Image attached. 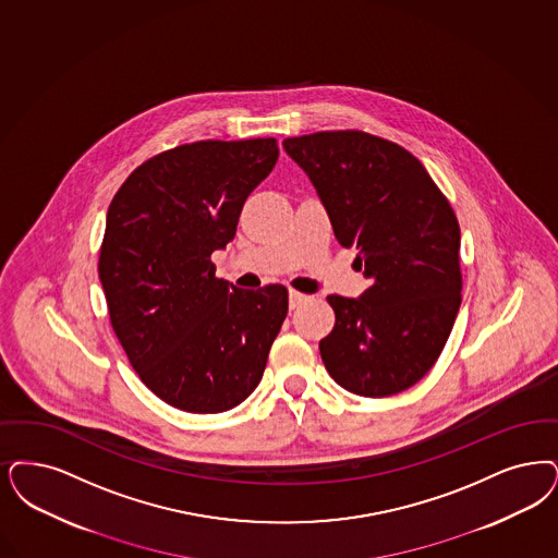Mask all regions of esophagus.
Segmentation results:
<instances>
[{
  "label": "esophagus",
  "mask_w": 558,
  "mask_h": 558,
  "mask_svg": "<svg viewBox=\"0 0 558 558\" xmlns=\"http://www.w3.org/2000/svg\"><path fill=\"white\" fill-rule=\"evenodd\" d=\"M290 299V310H296L303 301H307V294H303V292H299V290H290L289 292Z\"/></svg>",
  "instance_id": "esophagus-1"
}]
</instances>
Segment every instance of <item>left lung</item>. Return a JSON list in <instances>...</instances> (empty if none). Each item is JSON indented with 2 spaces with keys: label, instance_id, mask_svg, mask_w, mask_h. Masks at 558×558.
I'll return each instance as SVG.
<instances>
[{
  "label": "left lung",
  "instance_id": "1",
  "mask_svg": "<svg viewBox=\"0 0 558 558\" xmlns=\"http://www.w3.org/2000/svg\"><path fill=\"white\" fill-rule=\"evenodd\" d=\"M282 145L369 280L359 299L328 296L336 324L319 340L328 374L369 399L411 388L440 357L461 307V230L450 203L417 157L376 134L324 131Z\"/></svg>",
  "mask_w": 558,
  "mask_h": 558
}]
</instances>
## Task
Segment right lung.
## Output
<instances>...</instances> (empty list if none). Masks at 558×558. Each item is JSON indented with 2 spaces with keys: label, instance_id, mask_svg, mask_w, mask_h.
<instances>
[{
  "label": "right lung",
  "instance_id": "1",
  "mask_svg": "<svg viewBox=\"0 0 558 558\" xmlns=\"http://www.w3.org/2000/svg\"><path fill=\"white\" fill-rule=\"evenodd\" d=\"M276 138L197 141L143 161L113 195L99 280L113 332L143 384L189 413H222L257 388L289 313V290L216 278Z\"/></svg>",
  "mask_w": 558,
  "mask_h": 558
}]
</instances>
